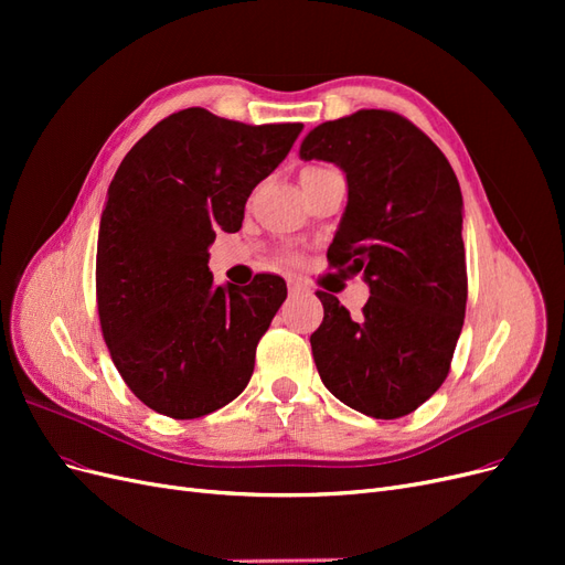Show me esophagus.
<instances>
[{"instance_id": "obj_1", "label": "esophagus", "mask_w": 565, "mask_h": 565, "mask_svg": "<svg viewBox=\"0 0 565 565\" xmlns=\"http://www.w3.org/2000/svg\"><path fill=\"white\" fill-rule=\"evenodd\" d=\"M287 289H289V295H301V292H306V285L303 282H297V280H289L287 282Z\"/></svg>"}]
</instances>
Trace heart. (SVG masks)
<instances>
[{"instance_id":"obj_1","label":"heart","mask_w":565,"mask_h":565,"mask_svg":"<svg viewBox=\"0 0 565 565\" xmlns=\"http://www.w3.org/2000/svg\"><path fill=\"white\" fill-rule=\"evenodd\" d=\"M318 169H324V167H311V169H306V172H318ZM303 172V174H306Z\"/></svg>"}]
</instances>
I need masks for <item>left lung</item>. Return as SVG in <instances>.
<instances>
[{"label":"left lung","mask_w":565,"mask_h":565,"mask_svg":"<svg viewBox=\"0 0 565 565\" xmlns=\"http://www.w3.org/2000/svg\"><path fill=\"white\" fill-rule=\"evenodd\" d=\"M299 156L344 169L349 202L328 262L370 285L358 318L316 292L324 309L311 334L320 380L367 417H405L446 382L465 324L457 177L429 136L391 110L318 125Z\"/></svg>","instance_id":"1"}]
</instances>
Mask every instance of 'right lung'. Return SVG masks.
<instances>
[{"label": "right lung", "mask_w": 565, "mask_h": 565, "mask_svg": "<svg viewBox=\"0 0 565 565\" xmlns=\"http://www.w3.org/2000/svg\"><path fill=\"white\" fill-rule=\"evenodd\" d=\"M301 129L185 108L117 167L98 228V320L117 372L156 413L198 419L247 386L287 287L270 273L214 287L207 247L216 231H241L254 185Z\"/></svg>", "instance_id": "obj_1"}]
</instances>
